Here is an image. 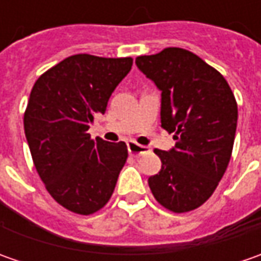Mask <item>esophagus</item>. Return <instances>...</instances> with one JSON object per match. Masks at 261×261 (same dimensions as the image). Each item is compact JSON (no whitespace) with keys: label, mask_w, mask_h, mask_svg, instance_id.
Wrapping results in <instances>:
<instances>
[{"label":"esophagus","mask_w":261,"mask_h":261,"mask_svg":"<svg viewBox=\"0 0 261 261\" xmlns=\"http://www.w3.org/2000/svg\"><path fill=\"white\" fill-rule=\"evenodd\" d=\"M127 151H129V154L130 155H135L139 156L142 155V154H146V152H149V149L144 145H139V144H136L134 141H130V142H127Z\"/></svg>","instance_id":"1"}]
</instances>
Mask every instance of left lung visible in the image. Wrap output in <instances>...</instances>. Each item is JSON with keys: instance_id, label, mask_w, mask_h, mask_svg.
Here are the masks:
<instances>
[{"instance_id": "1", "label": "left lung", "mask_w": 261, "mask_h": 261, "mask_svg": "<svg viewBox=\"0 0 261 261\" xmlns=\"http://www.w3.org/2000/svg\"><path fill=\"white\" fill-rule=\"evenodd\" d=\"M135 62L161 91V126L175 139L170 151L154 149L163 166L148 178L149 189L168 211H193L215 192L231 160L236 97L215 68L181 47L138 56Z\"/></svg>"}]
</instances>
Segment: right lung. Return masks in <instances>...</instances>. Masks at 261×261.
Masks as SVG:
<instances>
[{
  "mask_svg": "<svg viewBox=\"0 0 261 261\" xmlns=\"http://www.w3.org/2000/svg\"><path fill=\"white\" fill-rule=\"evenodd\" d=\"M132 58L72 55L37 78L24 112V134L37 174L59 205L80 215L100 211L127 158L125 142L91 139Z\"/></svg>",
  "mask_w": 261,
  "mask_h": 261,
  "instance_id": "obj_1",
  "label": "right lung"
}]
</instances>
